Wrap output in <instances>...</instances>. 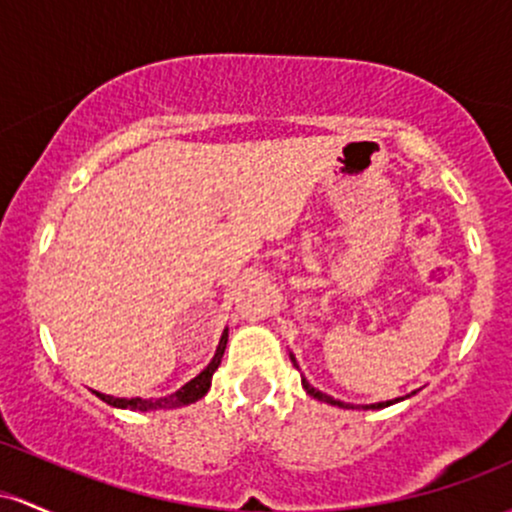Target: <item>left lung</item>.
<instances>
[{"label": "left lung", "mask_w": 512, "mask_h": 512, "mask_svg": "<svg viewBox=\"0 0 512 512\" xmlns=\"http://www.w3.org/2000/svg\"><path fill=\"white\" fill-rule=\"evenodd\" d=\"M292 358V355H290ZM292 363H295V358H292ZM302 387L307 389V394L309 396H314V399H319V401H326V404H331V406H341V409H348V404H343V401H338V399H331L329 394H321L319 389H314L312 384H309L307 380H302ZM396 401L399 399H394V401H382V404H372V406H365V409H384V406H392V404H396Z\"/></svg>", "instance_id": "8db88e82"}]
</instances>
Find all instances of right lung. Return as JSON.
Returning a JSON list of instances; mask_svg holds the SVG:
<instances>
[{
  "label": "right lung",
  "instance_id": "obj_1",
  "mask_svg": "<svg viewBox=\"0 0 512 512\" xmlns=\"http://www.w3.org/2000/svg\"><path fill=\"white\" fill-rule=\"evenodd\" d=\"M225 348H227V329H225V333H222L220 346H217V353H215V358H212V363L205 367V370L200 372L195 380L188 382L186 387H181L176 394L166 396V399H116V396H106L99 392H96V396H101V401H106V404L118 406V409H135V411H164V409H179V406H188L208 394V389L212 384V375H215L217 365L222 363Z\"/></svg>",
  "mask_w": 512,
  "mask_h": 512
}]
</instances>
